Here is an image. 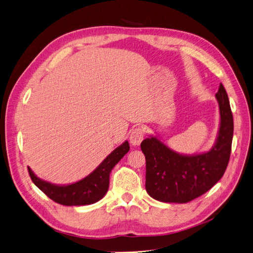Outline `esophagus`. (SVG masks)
Listing matches in <instances>:
<instances>
[{"instance_id":"esophagus-1","label":"esophagus","mask_w":253,"mask_h":253,"mask_svg":"<svg viewBox=\"0 0 253 253\" xmlns=\"http://www.w3.org/2000/svg\"><path fill=\"white\" fill-rule=\"evenodd\" d=\"M143 138H144L143 129L140 127H136L131 132V135H129V142H131V144L134 145V147H136V145L140 144Z\"/></svg>"}]
</instances>
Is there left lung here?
I'll return each instance as SVG.
<instances>
[{
	"mask_svg": "<svg viewBox=\"0 0 253 253\" xmlns=\"http://www.w3.org/2000/svg\"><path fill=\"white\" fill-rule=\"evenodd\" d=\"M215 98L219 106V128L210 151L194 155L175 152L156 136L145 138V189L163 203L185 204L203 195L223 177L231 153L233 116L226 89L220 84Z\"/></svg>",
	"mask_w": 253,
	"mask_h": 253,
	"instance_id": "left-lung-1",
	"label": "left lung"
}]
</instances>
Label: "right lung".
I'll use <instances>...</instances> for the list:
<instances>
[{"label": "right lung", "mask_w": 253, "mask_h": 253, "mask_svg": "<svg viewBox=\"0 0 253 253\" xmlns=\"http://www.w3.org/2000/svg\"><path fill=\"white\" fill-rule=\"evenodd\" d=\"M129 150V144L125 141L115 149L96 169L83 179L71 185H55L45 181L28 167L29 176L33 182L50 200L63 206H83L94 204L106 194L110 185V174Z\"/></svg>", "instance_id": "right-lung-1"}]
</instances>
